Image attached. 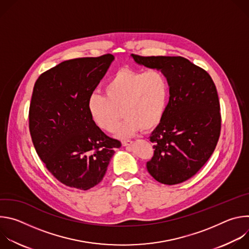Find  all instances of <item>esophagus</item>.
I'll return each instance as SVG.
<instances>
[{"instance_id": "esophagus-1", "label": "esophagus", "mask_w": 249, "mask_h": 249, "mask_svg": "<svg viewBox=\"0 0 249 249\" xmlns=\"http://www.w3.org/2000/svg\"><path fill=\"white\" fill-rule=\"evenodd\" d=\"M132 144H133V141H131V140H127V141H122V146H123V147L131 146Z\"/></svg>"}]
</instances>
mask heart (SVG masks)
I'll return each instance as SVG.
<instances>
[{
	"label": "heart",
	"mask_w": 249,
	"mask_h": 249,
	"mask_svg": "<svg viewBox=\"0 0 249 249\" xmlns=\"http://www.w3.org/2000/svg\"><path fill=\"white\" fill-rule=\"evenodd\" d=\"M104 95L92 94L88 110L93 123L105 132H113L121 116L124 120L117 136L127 138L157 127L165 113L169 83L160 70L143 71L122 68L104 86Z\"/></svg>",
	"instance_id": "heart-1"
}]
</instances>
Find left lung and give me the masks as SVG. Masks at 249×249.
<instances>
[{
    "instance_id": "8db88e82",
    "label": "left lung",
    "mask_w": 249,
    "mask_h": 249,
    "mask_svg": "<svg viewBox=\"0 0 249 249\" xmlns=\"http://www.w3.org/2000/svg\"><path fill=\"white\" fill-rule=\"evenodd\" d=\"M131 56L139 65L161 71L169 83L165 113L150 136L155 152L147 169L162 184L186 181L207 162L219 141L221 112L216 86L205 70L186 58Z\"/></svg>"
}]
</instances>
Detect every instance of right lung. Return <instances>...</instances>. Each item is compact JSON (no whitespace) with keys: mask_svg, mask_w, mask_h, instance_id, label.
I'll use <instances>...</instances> for the list:
<instances>
[{"mask_svg":"<svg viewBox=\"0 0 249 249\" xmlns=\"http://www.w3.org/2000/svg\"><path fill=\"white\" fill-rule=\"evenodd\" d=\"M114 56L64 61L39 76L29 106L33 146L61 183L88 190L106 172L118 140L106 136L91 120L88 100Z\"/></svg>","mask_w":249,"mask_h":249,"instance_id":"1","label":"right lung"}]
</instances>
